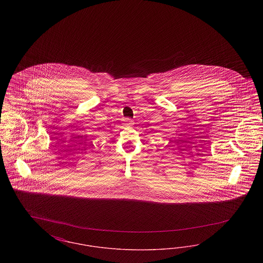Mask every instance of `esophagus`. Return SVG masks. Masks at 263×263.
<instances>
[{
  "mask_svg": "<svg viewBox=\"0 0 263 263\" xmlns=\"http://www.w3.org/2000/svg\"><path fill=\"white\" fill-rule=\"evenodd\" d=\"M125 124L128 126H132L134 124V121L132 119H126Z\"/></svg>",
  "mask_w": 263,
  "mask_h": 263,
  "instance_id": "1",
  "label": "esophagus"
}]
</instances>
